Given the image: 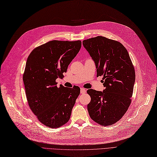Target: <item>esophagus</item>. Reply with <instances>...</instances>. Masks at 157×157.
<instances>
[{
    "instance_id": "obj_1",
    "label": "esophagus",
    "mask_w": 157,
    "mask_h": 157,
    "mask_svg": "<svg viewBox=\"0 0 157 157\" xmlns=\"http://www.w3.org/2000/svg\"><path fill=\"white\" fill-rule=\"evenodd\" d=\"M85 92H86V90L84 88H81L80 89L81 94H84V93H85Z\"/></svg>"
}]
</instances>
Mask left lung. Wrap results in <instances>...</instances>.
<instances>
[{
  "instance_id": "left-lung-1",
  "label": "left lung",
  "mask_w": 157,
  "mask_h": 157,
  "mask_svg": "<svg viewBox=\"0 0 157 157\" xmlns=\"http://www.w3.org/2000/svg\"><path fill=\"white\" fill-rule=\"evenodd\" d=\"M94 60L97 76L103 75V91L89 89L87 105L90 117L101 125H112L128 109L135 82V71L129 53L117 40L97 36L83 40Z\"/></svg>"
}]
</instances>
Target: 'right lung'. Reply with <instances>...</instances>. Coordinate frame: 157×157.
I'll return each mask as SVG.
<instances>
[{
  "label": "right lung",
  "instance_id": "1",
  "mask_svg": "<svg viewBox=\"0 0 157 157\" xmlns=\"http://www.w3.org/2000/svg\"><path fill=\"white\" fill-rule=\"evenodd\" d=\"M81 46V40H51L33 49L27 59L23 82L29 107L51 128L68 122L80 94L79 86L57 87L56 80L63 76Z\"/></svg>",
  "mask_w": 157,
  "mask_h": 157
}]
</instances>
